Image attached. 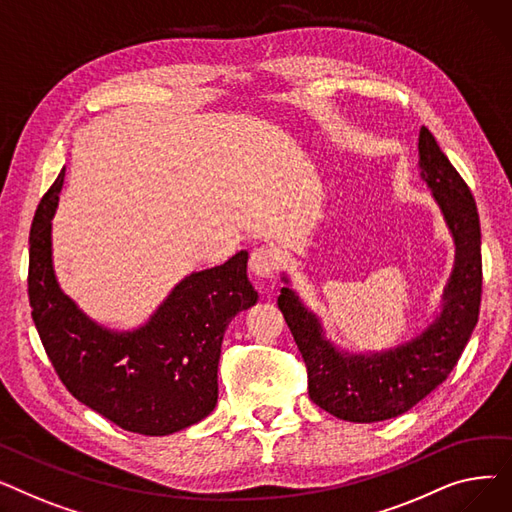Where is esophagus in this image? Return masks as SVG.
Returning <instances> with one entry per match:
<instances>
[{
    "instance_id": "esophagus-1",
    "label": "esophagus",
    "mask_w": 512,
    "mask_h": 512,
    "mask_svg": "<svg viewBox=\"0 0 512 512\" xmlns=\"http://www.w3.org/2000/svg\"><path fill=\"white\" fill-rule=\"evenodd\" d=\"M249 267H251L253 276H257V278H274L278 274L280 261H278L276 251L267 249V247H259L251 253Z\"/></svg>"
}]
</instances>
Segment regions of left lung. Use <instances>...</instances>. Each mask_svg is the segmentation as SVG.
Returning <instances> with one entry per match:
<instances>
[{
	"mask_svg": "<svg viewBox=\"0 0 512 512\" xmlns=\"http://www.w3.org/2000/svg\"><path fill=\"white\" fill-rule=\"evenodd\" d=\"M419 168L452 232L456 257L442 311L417 338L382 353L338 351L294 290L288 286L280 290L278 307L307 365L309 396L317 407L344 421L375 423L413 409L448 378L477 324L481 305L477 205L467 182L425 126L419 130Z\"/></svg>",
	"mask_w": 512,
	"mask_h": 512,
	"instance_id": "left-lung-1",
	"label": "left lung"
}]
</instances>
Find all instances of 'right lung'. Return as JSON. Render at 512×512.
I'll return each mask as SVG.
<instances>
[{
    "label": "right lung",
    "mask_w": 512,
    "mask_h": 512,
    "mask_svg": "<svg viewBox=\"0 0 512 512\" xmlns=\"http://www.w3.org/2000/svg\"><path fill=\"white\" fill-rule=\"evenodd\" d=\"M64 170L43 195L29 236V301L45 353L68 392L118 427L168 436L218 402V363L232 317L257 303L249 253L186 276L145 326L112 332L62 292L51 261V220Z\"/></svg>",
    "instance_id": "add662e5"
}]
</instances>
